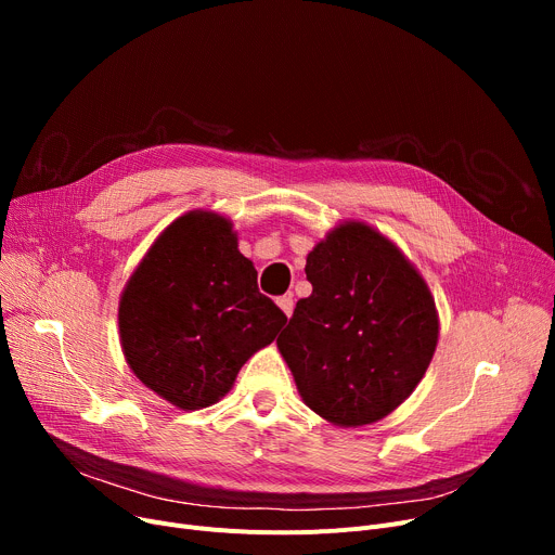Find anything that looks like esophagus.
I'll return each mask as SVG.
<instances>
[{
	"mask_svg": "<svg viewBox=\"0 0 555 555\" xmlns=\"http://www.w3.org/2000/svg\"><path fill=\"white\" fill-rule=\"evenodd\" d=\"M276 304H279V308H281L287 317H293V310H295V299H293V295H283V297H279V299H276Z\"/></svg>",
	"mask_w": 555,
	"mask_h": 555,
	"instance_id": "1",
	"label": "esophagus"
}]
</instances>
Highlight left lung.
Returning a JSON list of instances; mask_svg holds the SVG:
<instances>
[{"mask_svg":"<svg viewBox=\"0 0 555 555\" xmlns=\"http://www.w3.org/2000/svg\"><path fill=\"white\" fill-rule=\"evenodd\" d=\"M306 276L312 295L276 339L301 398L335 425L380 421L416 389L439 339L425 281L362 222L331 231Z\"/></svg>","mask_w":555,"mask_h":555,"instance_id":"left-lung-1","label":"left lung"}]
</instances>
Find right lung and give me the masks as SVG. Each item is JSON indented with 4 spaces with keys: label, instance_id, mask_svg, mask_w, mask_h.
Returning a JSON list of instances; mask_svg holds the SVG:
<instances>
[{
    "label": "right lung",
    "instance_id": "add662e5",
    "mask_svg": "<svg viewBox=\"0 0 555 555\" xmlns=\"http://www.w3.org/2000/svg\"><path fill=\"white\" fill-rule=\"evenodd\" d=\"M285 322L283 310L258 293L229 220L207 211H191L162 233L119 306L130 369L180 410L218 402Z\"/></svg>",
    "mask_w": 555,
    "mask_h": 555
}]
</instances>
